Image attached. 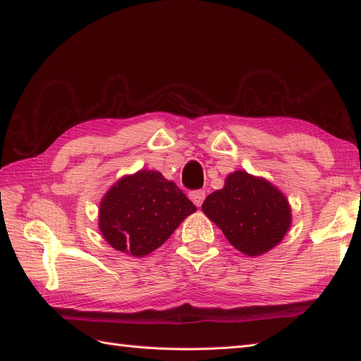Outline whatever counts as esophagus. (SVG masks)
Listing matches in <instances>:
<instances>
[{"instance_id":"esophagus-1","label":"esophagus","mask_w":361,"mask_h":361,"mask_svg":"<svg viewBox=\"0 0 361 361\" xmlns=\"http://www.w3.org/2000/svg\"><path fill=\"white\" fill-rule=\"evenodd\" d=\"M204 197H206V192L203 189H195V190H190V192H189V198L194 202L195 206H202Z\"/></svg>"}]
</instances>
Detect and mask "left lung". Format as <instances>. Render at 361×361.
Returning <instances> with one entry per match:
<instances>
[{
    "label": "left lung",
    "mask_w": 361,
    "mask_h": 361,
    "mask_svg": "<svg viewBox=\"0 0 361 361\" xmlns=\"http://www.w3.org/2000/svg\"><path fill=\"white\" fill-rule=\"evenodd\" d=\"M202 209L228 242L248 256L276 247L291 221L287 198L268 181L243 171L229 175L225 188L206 197Z\"/></svg>",
    "instance_id": "1"
}]
</instances>
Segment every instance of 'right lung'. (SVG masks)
<instances>
[{
    "label": "right lung",
    "mask_w": 361,
    "mask_h": 361,
    "mask_svg": "<svg viewBox=\"0 0 361 361\" xmlns=\"http://www.w3.org/2000/svg\"><path fill=\"white\" fill-rule=\"evenodd\" d=\"M195 204L157 171L124 176L102 198L99 228L113 248L142 257L161 247Z\"/></svg>",
    "instance_id": "add662e5"
}]
</instances>
